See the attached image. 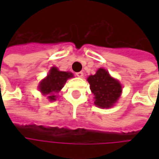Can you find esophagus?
<instances>
[{
	"label": "esophagus",
	"instance_id": "34e87169",
	"mask_svg": "<svg viewBox=\"0 0 159 159\" xmlns=\"http://www.w3.org/2000/svg\"><path fill=\"white\" fill-rule=\"evenodd\" d=\"M76 76L79 77V78H82L84 76V73H83L82 71H79V72H77L76 73Z\"/></svg>",
	"mask_w": 159,
	"mask_h": 159
}]
</instances>
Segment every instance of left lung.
Segmentation results:
<instances>
[{"mask_svg":"<svg viewBox=\"0 0 159 159\" xmlns=\"http://www.w3.org/2000/svg\"><path fill=\"white\" fill-rule=\"evenodd\" d=\"M88 81L95 96V104L99 108L112 107L122 93V87L119 80L111 76L105 69H98L95 75L88 78Z\"/></svg>","mask_w":159,"mask_h":159,"instance_id":"8db88e82","label":"left lung"}]
</instances>
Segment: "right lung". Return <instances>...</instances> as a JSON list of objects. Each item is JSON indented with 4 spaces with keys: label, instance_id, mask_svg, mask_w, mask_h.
Instances as JSON below:
<instances>
[{
    "label": "right lung",
    "instance_id": "add662e5",
    "mask_svg": "<svg viewBox=\"0 0 159 159\" xmlns=\"http://www.w3.org/2000/svg\"><path fill=\"white\" fill-rule=\"evenodd\" d=\"M73 74L68 71H61L57 67H52L48 76L40 82L39 89L42 95H48L49 101L57 100V94L63 89L66 80L72 78Z\"/></svg>",
    "mask_w": 159,
    "mask_h": 159
}]
</instances>
